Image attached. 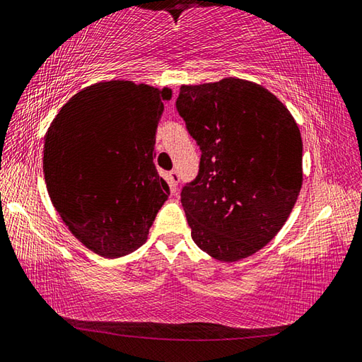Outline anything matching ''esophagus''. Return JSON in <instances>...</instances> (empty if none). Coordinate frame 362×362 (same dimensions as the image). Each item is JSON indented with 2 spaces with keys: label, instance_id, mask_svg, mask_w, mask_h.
Segmentation results:
<instances>
[{
  "label": "esophagus",
  "instance_id": "obj_1",
  "mask_svg": "<svg viewBox=\"0 0 362 362\" xmlns=\"http://www.w3.org/2000/svg\"><path fill=\"white\" fill-rule=\"evenodd\" d=\"M167 180H168V182H170V187L173 189V191H176V187H177V182H180V173H177L176 170L170 171V173L167 175Z\"/></svg>",
  "mask_w": 362,
  "mask_h": 362
}]
</instances>
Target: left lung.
<instances>
[{
  "label": "left lung",
  "instance_id": "8db88e82",
  "mask_svg": "<svg viewBox=\"0 0 362 362\" xmlns=\"http://www.w3.org/2000/svg\"><path fill=\"white\" fill-rule=\"evenodd\" d=\"M176 110L202 151L181 191L195 245L235 262L286 223L302 187V138L288 107L255 82L181 86Z\"/></svg>",
  "mask_w": 362,
  "mask_h": 362
}]
</instances>
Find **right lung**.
<instances>
[{
	"label": "right lung",
	"mask_w": 362,
	"mask_h": 362,
	"mask_svg": "<svg viewBox=\"0 0 362 362\" xmlns=\"http://www.w3.org/2000/svg\"><path fill=\"white\" fill-rule=\"evenodd\" d=\"M170 98L167 87L98 82L69 98L46 133L49 197L73 235L100 256L138 250L168 199L154 144Z\"/></svg>",
	"instance_id": "1"
}]
</instances>
